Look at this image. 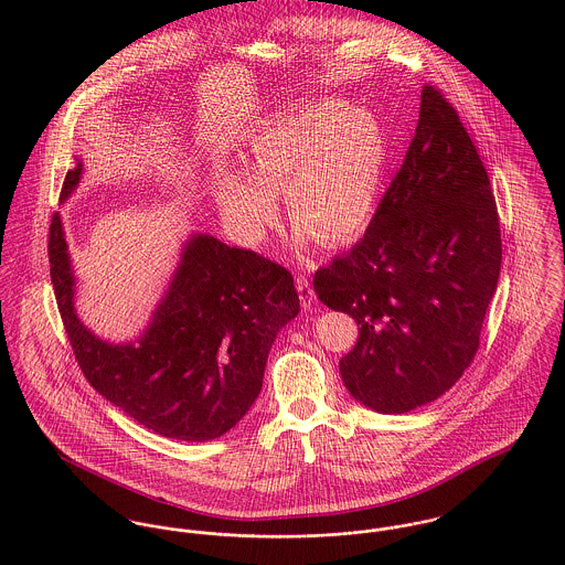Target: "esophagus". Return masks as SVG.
<instances>
[{"instance_id": "obj_1", "label": "esophagus", "mask_w": 565, "mask_h": 565, "mask_svg": "<svg viewBox=\"0 0 565 565\" xmlns=\"http://www.w3.org/2000/svg\"><path fill=\"white\" fill-rule=\"evenodd\" d=\"M296 289H298L300 305L305 307V311L313 309V307H316V291H313V287H311V282H309L307 276H298V278H296Z\"/></svg>"}]
</instances>
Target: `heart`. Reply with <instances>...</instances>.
I'll return each mask as SVG.
<instances>
[{
    "instance_id": "obj_1",
    "label": "heart",
    "mask_w": 565,
    "mask_h": 565,
    "mask_svg": "<svg viewBox=\"0 0 565 565\" xmlns=\"http://www.w3.org/2000/svg\"><path fill=\"white\" fill-rule=\"evenodd\" d=\"M387 161V135L374 113L320 99L258 128L247 139L243 173L217 178L215 202L235 237L256 245L276 224V195L285 193L298 245L318 237L341 245L372 222Z\"/></svg>"
}]
</instances>
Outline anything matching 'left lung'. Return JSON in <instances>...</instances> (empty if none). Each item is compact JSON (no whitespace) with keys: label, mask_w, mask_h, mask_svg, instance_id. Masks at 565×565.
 <instances>
[{"label":"left lung","mask_w":565,"mask_h":565,"mask_svg":"<svg viewBox=\"0 0 565 565\" xmlns=\"http://www.w3.org/2000/svg\"><path fill=\"white\" fill-rule=\"evenodd\" d=\"M502 260L489 178L433 86L363 239L316 271L318 298L361 326L339 361L356 403L398 415L444 396L477 354Z\"/></svg>","instance_id":"1"}]
</instances>
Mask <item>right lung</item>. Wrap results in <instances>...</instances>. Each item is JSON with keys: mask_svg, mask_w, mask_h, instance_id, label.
Here are the masks:
<instances>
[{"mask_svg": "<svg viewBox=\"0 0 565 565\" xmlns=\"http://www.w3.org/2000/svg\"><path fill=\"white\" fill-rule=\"evenodd\" d=\"M67 171L61 202L82 180ZM50 274L70 343L90 387L126 415L178 441L228 433L258 398L267 354L282 326L300 313L291 274L252 249L193 233L148 326L108 341L82 322L63 217L50 226Z\"/></svg>", "mask_w": 565, "mask_h": 565, "instance_id": "add662e5", "label": "right lung"}]
</instances>
